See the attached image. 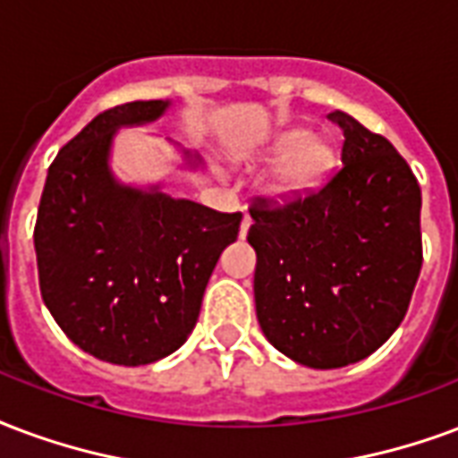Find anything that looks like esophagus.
I'll use <instances>...</instances> for the list:
<instances>
[{
  "mask_svg": "<svg viewBox=\"0 0 458 458\" xmlns=\"http://www.w3.org/2000/svg\"><path fill=\"white\" fill-rule=\"evenodd\" d=\"M250 225H252V218H250V216H245V218H242V225H240V238H247Z\"/></svg>",
  "mask_w": 458,
  "mask_h": 458,
  "instance_id": "34e87169",
  "label": "esophagus"
}]
</instances>
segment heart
<instances>
[{
  "instance_id": "obj_1",
  "label": "heart",
  "mask_w": 458,
  "mask_h": 458,
  "mask_svg": "<svg viewBox=\"0 0 458 458\" xmlns=\"http://www.w3.org/2000/svg\"><path fill=\"white\" fill-rule=\"evenodd\" d=\"M269 155L284 157L269 179V194L276 199H296L308 194L333 169L335 150L318 140L306 128H289L272 140Z\"/></svg>"
}]
</instances>
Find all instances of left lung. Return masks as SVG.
<instances>
[{
    "label": "left lung",
    "instance_id": "left-lung-1",
    "mask_svg": "<svg viewBox=\"0 0 458 458\" xmlns=\"http://www.w3.org/2000/svg\"><path fill=\"white\" fill-rule=\"evenodd\" d=\"M342 167L320 189L276 203L257 196V320L298 364L340 369L367 359L408 313L422 267L420 184L384 135L335 111Z\"/></svg>",
    "mask_w": 458,
    "mask_h": 458
}]
</instances>
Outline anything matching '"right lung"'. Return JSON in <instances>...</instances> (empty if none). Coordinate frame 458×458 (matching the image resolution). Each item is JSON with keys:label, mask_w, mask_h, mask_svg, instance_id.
Segmentation results:
<instances>
[{"label": "right lung", "mask_w": 458, "mask_h": 458, "mask_svg": "<svg viewBox=\"0 0 458 458\" xmlns=\"http://www.w3.org/2000/svg\"><path fill=\"white\" fill-rule=\"evenodd\" d=\"M167 106L131 101L84 125L50 165L33 230L50 315L80 350L123 367L152 364L184 344L242 220L114 179L116 128L150 123Z\"/></svg>", "instance_id": "right-lung-1"}]
</instances>
